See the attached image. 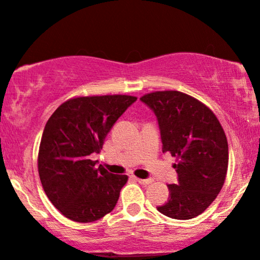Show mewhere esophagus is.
Instances as JSON below:
<instances>
[{
    "label": "esophagus",
    "instance_id": "1",
    "mask_svg": "<svg viewBox=\"0 0 260 260\" xmlns=\"http://www.w3.org/2000/svg\"><path fill=\"white\" fill-rule=\"evenodd\" d=\"M136 180L137 181H139L140 184H143V185H149V184H151V181H152V179H140V178H136Z\"/></svg>",
    "mask_w": 260,
    "mask_h": 260
}]
</instances>
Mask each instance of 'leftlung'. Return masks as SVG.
<instances>
[{"label":"left lung","instance_id":"left-lung-1","mask_svg":"<svg viewBox=\"0 0 260 260\" xmlns=\"http://www.w3.org/2000/svg\"><path fill=\"white\" fill-rule=\"evenodd\" d=\"M154 111L160 127L162 151L178 158L173 167L178 183L170 184V198L158 206L173 219L198 217L220 192L229 164L228 140L211 109L178 90L152 92L140 98Z\"/></svg>","mask_w":260,"mask_h":260}]
</instances>
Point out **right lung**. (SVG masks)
I'll return each mask as SVG.
<instances>
[{
  "instance_id": "1",
  "label": "right lung",
  "mask_w": 260,
  "mask_h": 260,
  "mask_svg": "<svg viewBox=\"0 0 260 260\" xmlns=\"http://www.w3.org/2000/svg\"><path fill=\"white\" fill-rule=\"evenodd\" d=\"M137 100L132 95H93L69 99L53 112L43 129L39 174L47 198L62 215L77 223L95 221L110 213L127 183L96 161L118 117Z\"/></svg>"
}]
</instances>
